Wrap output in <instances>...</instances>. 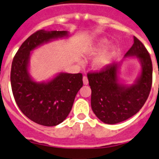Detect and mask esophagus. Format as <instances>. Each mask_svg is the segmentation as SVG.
Here are the masks:
<instances>
[{"label": "esophagus", "mask_w": 159, "mask_h": 159, "mask_svg": "<svg viewBox=\"0 0 159 159\" xmlns=\"http://www.w3.org/2000/svg\"><path fill=\"white\" fill-rule=\"evenodd\" d=\"M83 83H84V84H89V79H88L87 76H85V75L83 77Z\"/></svg>", "instance_id": "obj_1"}]
</instances>
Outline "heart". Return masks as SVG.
I'll use <instances>...</instances> for the list:
<instances>
[{
	"instance_id": "1",
	"label": "heart",
	"mask_w": 159,
	"mask_h": 159,
	"mask_svg": "<svg viewBox=\"0 0 159 159\" xmlns=\"http://www.w3.org/2000/svg\"><path fill=\"white\" fill-rule=\"evenodd\" d=\"M109 44V42L106 39H102L99 42L97 43L96 47L94 48V50H92V52H98L100 50H103L104 48H106V46ZM112 56V51H107L105 52L104 53H102V55H100L98 58L95 61V66L98 68H101V67H105L106 65H107L108 64L110 61L111 58Z\"/></svg>"
}]
</instances>
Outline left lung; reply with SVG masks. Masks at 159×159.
<instances>
[{
    "mask_svg": "<svg viewBox=\"0 0 159 159\" xmlns=\"http://www.w3.org/2000/svg\"><path fill=\"white\" fill-rule=\"evenodd\" d=\"M134 44L125 57L136 55L142 63L138 83L124 87L117 83V64L89 71L87 76L92 89L91 106L94 113L105 124H114L139 112L150 94L152 85V62L144 44L134 36Z\"/></svg>",
    "mask_w": 159,
    "mask_h": 159,
    "instance_id": "1",
    "label": "left lung"
}]
</instances>
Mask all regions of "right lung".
I'll use <instances>...</instances> for the list:
<instances>
[{
  "instance_id": "1",
  "label": "right lung",
  "mask_w": 159,
  "mask_h": 159,
  "mask_svg": "<svg viewBox=\"0 0 159 159\" xmlns=\"http://www.w3.org/2000/svg\"><path fill=\"white\" fill-rule=\"evenodd\" d=\"M67 33V31H36L21 44L12 61L11 84L15 102L25 116L43 126L53 127L67 118L83 85V77L81 73H62L47 84L34 82L27 70L29 52Z\"/></svg>"
}]
</instances>
